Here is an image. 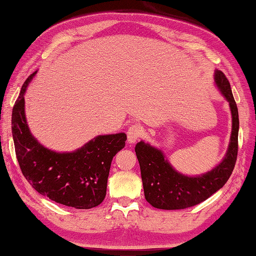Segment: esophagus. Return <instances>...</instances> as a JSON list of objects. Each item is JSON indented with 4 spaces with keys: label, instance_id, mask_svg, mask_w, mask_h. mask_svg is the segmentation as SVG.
<instances>
[{
    "label": "esophagus",
    "instance_id": "obj_1",
    "mask_svg": "<svg viewBox=\"0 0 256 256\" xmlns=\"http://www.w3.org/2000/svg\"><path fill=\"white\" fill-rule=\"evenodd\" d=\"M126 134H128V142L133 144V142H136V140L140 138V136H142V128L139 126V125L134 124L128 130Z\"/></svg>",
    "mask_w": 256,
    "mask_h": 256
}]
</instances>
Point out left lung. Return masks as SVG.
I'll use <instances>...</instances> for the list:
<instances>
[{
	"label": "left lung",
	"mask_w": 256,
	"mask_h": 256,
	"mask_svg": "<svg viewBox=\"0 0 256 256\" xmlns=\"http://www.w3.org/2000/svg\"><path fill=\"white\" fill-rule=\"evenodd\" d=\"M216 84L230 104L232 114V132L226 156L210 172L186 176L176 170L164 159L162 150L139 142L136 154L140 164L145 198L152 206L162 210H181L208 200L222 188L234 169L238 156L239 114L231 86L222 70L214 72Z\"/></svg>",
	"instance_id": "8db88e82"
}]
</instances>
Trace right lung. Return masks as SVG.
<instances>
[{"instance_id":"right-lung-1","label":"right lung","mask_w":256,"mask_h":256,"mask_svg":"<svg viewBox=\"0 0 256 256\" xmlns=\"http://www.w3.org/2000/svg\"><path fill=\"white\" fill-rule=\"evenodd\" d=\"M24 82L12 109V130L16 156L28 182L42 196L75 208H92L102 203L111 161L124 148L126 134L97 136L74 152L46 148L31 134L25 118L24 95L32 78Z\"/></svg>"}]
</instances>
